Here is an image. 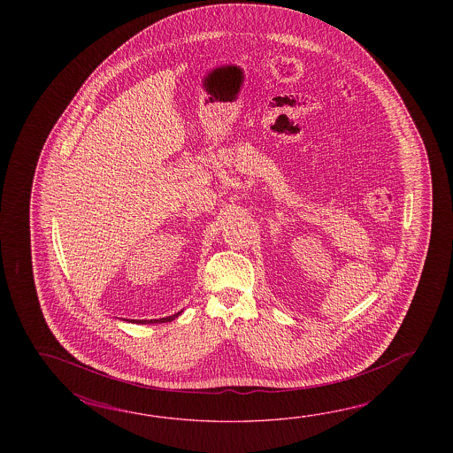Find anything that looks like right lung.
<instances>
[{"label": "right lung", "instance_id": "right-lung-1", "mask_svg": "<svg viewBox=\"0 0 453 453\" xmlns=\"http://www.w3.org/2000/svg\"><path fill=\"white\" fill-rule=\"evenodd\" d=\"M181 312H178V314H173V316H170V318L164 319H152L150 322H170V320H173L174 318H178ZM135 322H139V324H145V322H149V320H135Z\"/></svg>", "mask_w": 453, "mask_h": 453}]
</instances>
